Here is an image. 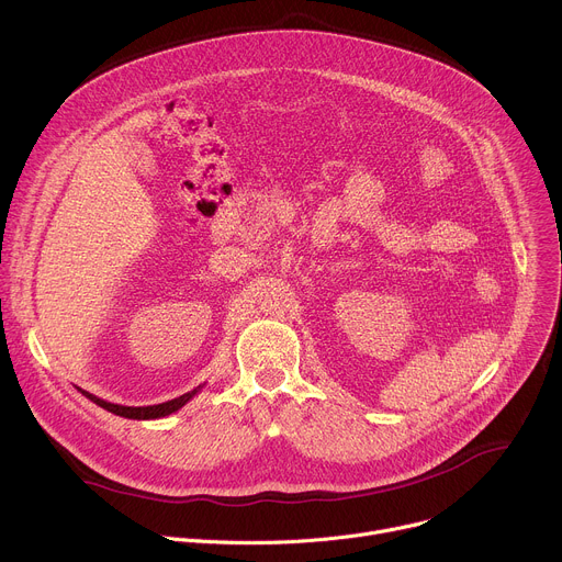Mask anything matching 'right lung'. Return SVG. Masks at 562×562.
I'll return each mask as SVG.
<instances>
[{
	"instance_id": "1",
	"label": "right lung",
	"mask_w": 562,
	"mask_h": 562,
	"mask_svg": "<svg viewBox=\"0 0 562 562\" xmlns=\"http://www.w3.org/2000/svg\"><path fill=\"white\" fill-rule=\"evenodd\" d=\"M202 386H204V384L195 386L193 391H189V393H184V395H180V397L169 400V403L148 405V407H126V405L106 403V400H102V397H98V395H93V393H89V391H85V389H79V386H77V389L82 391V395H87V397L91 400V403H95L98 407H102V409H106V412H111V414H115V416L131 418V420H155V418H165V416H171V414H176L178 409H182L193 395H198V393L202 391Z\"/></svg>"
}]
</instances>
